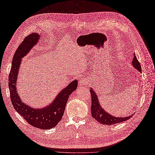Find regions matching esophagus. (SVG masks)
I'll return each instance as SVG.
<instances>
[{"mask_svg": "<svg viewBox=\"0 0 155 155\" xmlns=\"http://www.w3.org/2000/svg\"><path fill=\"white\" fill-rule=\"evenodd\" d=\"M87 84V81L86 79L82 78V79H80V81H78V85L80 87H84Z\"/></svg>", "mask_w": 155, "mask_h": 155, "instance_id": "34e87169", "label": "esophagus"}]
</instances>
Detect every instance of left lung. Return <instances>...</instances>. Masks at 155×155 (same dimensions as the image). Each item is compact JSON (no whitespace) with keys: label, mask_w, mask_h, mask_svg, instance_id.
<instances>
[{"label":"left lung","mask_w":155,"mask_h":155,"mask_svg":"<svg viewBox=\"0 0 155 155\" xmlns=\"http://www.w3.org/2000/svg\"><path fill=\"white\" fill-rule=\"evenodd\" d=\"M131 64L136 70L142 73L141 66L139 61L137 59L135 54H134V59ZM90 93L91 94V115L100 123L105 125L115 124L127 121L133 116L134 114L127 117H116L111 115L101 107L97 94L91 87H90Z\"/></svg>","instance_id":"1"}]
</instances>
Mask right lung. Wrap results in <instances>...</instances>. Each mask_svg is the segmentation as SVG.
Masks as SVG:
<instances>
[{
  "label": "right lung",
  "instance_id": "add662e5",
  "mask_svg": "<svg viewBox=\"0 0 155 155\" xmlns=\"http://www.w3.org/2000/svg\"><path fill=\"white\" fill-rule=\"evenodd\" d=\"M40 37L39 34L32 32L19 45L13 58L8 84L11 103L16 112L31 126L39 129L49 130L55 127L62 119L68 100L77 89L78 81L74 80L71 82L57 94L52 102L46 107L35 108L21 100L17 91V81L21 60L38 44Z\"/></svg>",
  "mask_w": 155,
  "mask_h": 155
}]
</instances>
